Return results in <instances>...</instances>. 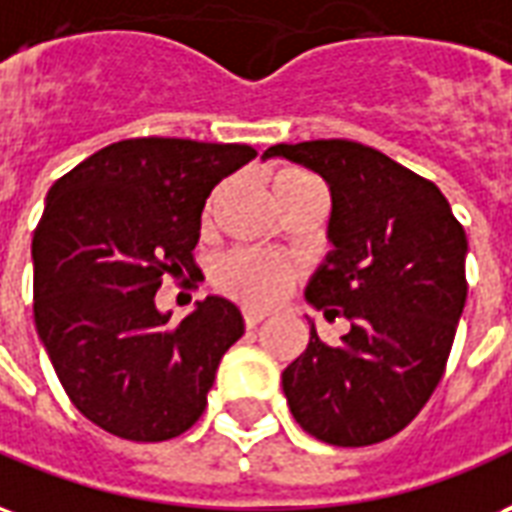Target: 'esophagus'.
<instances>
[{"label": "esophagus", "instance_id": "1", "mask_svg": "<svg viewBox=\"0 0 512 512\" xmlns=\"http://www.w3.org/2000/svg\"><path fill=\"white\" fill-rule=\"evenodd\" d=\"M261 322H264V313L245 311V327H248V330H253V327H256V324H261Z\"/></svg>", "mask_w": 512, "mask_h": 512}]
</instances>
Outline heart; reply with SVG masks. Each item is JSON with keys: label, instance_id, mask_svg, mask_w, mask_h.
Masks as SVG:
<instances>
[{"label": "heart", "instance_id": "heart-1", "mask_svg": "<svg viewBox=\"0 0 512 512\" xmlns=\"http://www.w3.org/2000/svg\"><path fill=\"white\" fill-rule=\"evenodd\" d=\"M305 182H316L311 174H305L300 169H283L272 179V193H283V190L297 188ZM218 196L210 201V212L215 207ZM215 283L220 292H226L234 300H240L242 305L251 308H267L281 300L283 294L289 292V286L297 278V272L289 261L275 259L267 253L256 251H231L215 264Z\"/></svg>", "mask_w": 512, "mask_h": 512}]
</instances>
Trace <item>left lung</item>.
<instances>
[{
  "label": "left lung",
  "instance_id": "obj_1",
  "mask_svg": "<svg viewBox=\"0 0 512 512\" xmlns=\"http://www.w3.org/2000/svg\"><path fill=\"white\" fill-rule=\"evenodd\" d=\"M330 185L333 251L305 286L327 319L352 330L283 371L294 420L327 445L365 447L412 423L445 374L466 302V234L434 182L357 141L275 144L264 155Z\"/></svg>",
  "mask_w": 512,
  "mask_h": 512
}]
</instances>
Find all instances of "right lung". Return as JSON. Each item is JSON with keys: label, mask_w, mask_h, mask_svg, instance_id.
<instances>
[{"label": "right lung", "mask_w": 512, "mask_h": 512, "mask_svg": "<svg viewBox=\"0 0 512 512\" xmlns=\"http://www.w3.org/2000/svg\"><path fill=\"white\" fill-rule=\"evenodd\" d=\"M253 158L248 144L128 138L48 190L32 237L35 327L67 398L108 434L166 442L204 412L245 333L240 308L210 294L174 324L155 292L196 267L212 188Z\"/></svg>", "instance_id": "obj_1"}]
</instances>
